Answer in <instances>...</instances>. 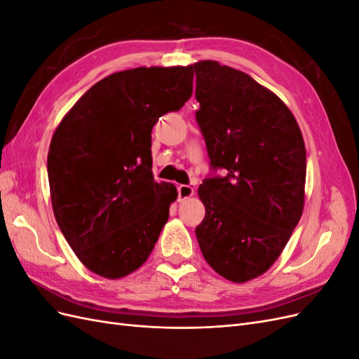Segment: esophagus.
Segmentation results:
<instances>
[{"instance_id": "obj_1", "label": "esophagus", "mask_w": 359, "mask_h": 359, "mask_svg": "<svg viewBox=\"0 0 359 359\" xmlns=\"http://www.w3.org/2000/svg\"><path fill=\"white\" fill-rule=\"evenodd\" d=\"M193 193H194V187L189 186V184H181V186H178V199L180 201L189 199L190 196H193Z\"/></svg>"}]
</instances>
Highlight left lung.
<instances>
[{"instance_id":"left-lung-1","label":"left lung","mask_w":359,"mask_h":359,"mask_svg":"<svg viewBox=\"0 0 359 359\" xmlns=\"http://www.w3.org/2000/svg\"><path fill=\"white\" fill-rule=\"evenodd\" d=\"M190 69L212 170L199 186L196 238L215 273L244 283L276 262L301 219L306 147L287 106L247 73L217 61Z\"/></svg>"}]
</instances>
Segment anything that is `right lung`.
I'll list each match as a JSON object with an SVG mask.
<instances>
[{
	"mask_svg": "<svg viewBox=\"0 0 359 359\" xmlns=\"http://www.w3.org/2000/svg\"><path fill=\"white\" fill-rule=\"evenodd\" d=\"M193 93L189 67H137L93 85L52 136V208L81 262L106 278L142 265L178 193L156 182L151 132Z\"/></svg>",
	"mask_w": 359,
	"mask_h": 359,
	"instance_id": "right-lung-1",
	"label": "right lung"
}]
</instances>
